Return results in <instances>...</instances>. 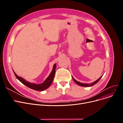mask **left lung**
<instances>
[{
    "mask_svg": "<svg viewBox=\"0 0 123 123\" xmlns=\"http://www.w3.org/2000/svg\"><path fill=\"white\" fill-rule=\"evenodd\" d=\"M103 75L102 76H101L100 78L98 79H97V80L96 81H95V82H93V83H92L91 84H85V83H81V82H78V81H76L73 77H72V79H73V81L77 84H78V85H80V86H82V87H90V86H93V85H95V84H96V83H97L98 82H99V81L101 79V78H102V76H103Z\"/></svg>",
    "mask_w": 123,
    "mask_h": 123,
    "instance_id": "8db88e82",
    "label": "left lung"
}]
</instances>
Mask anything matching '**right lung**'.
<instances>
[{"label":"right lung","instance_id":"add662e5","mask_svg":"<svg viewBox=\"0 0 123 123\" xmlns=\"http://www.w3.org/2000/svg\"><path fill=\"white\" fill-rule=\"evenodd\" d=\"M56 64H54V65L53 67V69L52 70V71L49 76L46 78V79L45 80L43 83L39 84H36L34 83H31L30 82H29L27 81L26 80H25L24 79H23L22 77H20L18 76L13 70V71L15 76L17 78V79L21 82L22 84L25 86H27L28 87L36 90V91H43V90H45L47 89L48 87H50V86L51 85L52 83L53 82V79L54 78L55 74V70H56Z\"/></svg>","mask_w":123,"mask_h":123}]
</instances>
